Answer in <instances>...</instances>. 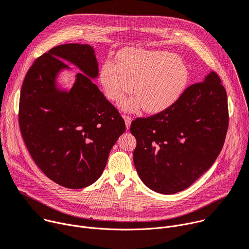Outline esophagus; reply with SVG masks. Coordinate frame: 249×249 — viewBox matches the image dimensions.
<instances>
[{
    "mask_svg": "<svg viewBox=\"0 0 249 249\" xmlns=\"http://www.w3.org/2000/svg\"><path fill=\"white\" fill-rule=\"evenodd\" d=\"M123 118H124V121H125L126 128L129 129V128H130V125H131V122H132L131 117H129V116H123Z\"/></svg>",
    "mask_w": 249,
    "mask_h": 249,
    "instance_id": "obj_1",
    "label": "esophagus"
}]
</instances>
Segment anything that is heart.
I'll use <instances>...</instances> for the list:
<instances>
[{"label": "heart", "mask_w": 249, "mask_h": 249, "mask_svg": "<svg viewBox=\"0 0 249 249\" xmlns=\"http://www.w3.org/2000/svg\"><path fill=\"white\" fill-rule=\"evenodd\" d=\"M189 80L185 62L166 51L125 50L118 55V61L106 60L100 71V82L110 100H121L133 92L136 84L137 97L125 100L121 107L127 111L143 107L150 114L173 106L185 92Z\"/></svg>", "instance_id": "1"}]
</instances>
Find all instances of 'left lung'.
Here are the masks:
<instances>
[{"mask_svg":"<svg viewBox=\"0 0 249 249\" xmlns=\"http://www.w3.org/2000/svg\"><path fill=\"white\" fill-rule=\"evenodd\" d=\"M228 127L227 92L211 71L167 110L132 122L133 161L141 180L164 195L188 189L216 160Z\"/></svg>","mask_w":249,"mask_h":249,"instance_id":"1","label":"left lung"}]
</instances>
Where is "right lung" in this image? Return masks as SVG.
Wrapping results in <instances>:
<instances>
[{
  "instance_id": "1",
  "label": "right lung",
  "mask_w": 249,
  "mask_h": 249,
  "mask_svg": "<svg viewBox=\"0 0 249 249\" xmlns=\"http://www.w3.org/2000/svg\"><path fill=\"white\" fill-rule=\"evenodd\" d=\"M69 61L83 72L67 90L57 76ZM98 62L89 44L66 43L37 57L22 82L18 124L35 163L54 183L82 189L102 175L125 122L92 81Z\"/></svg>"
}]
</instances>
